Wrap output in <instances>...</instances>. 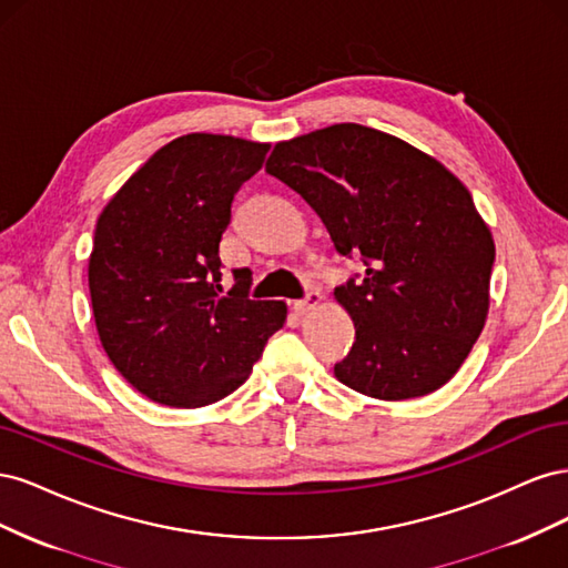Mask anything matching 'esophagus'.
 Listing matches in <instances>:
<instances>
[{"label": "esophagus", "instance_id": "esophagus-1", "mask_svg": "<svg viewBox=\"0 0 568 568\" xmlns=\"http://www.w3.org/2000/svg\"><path fill=\"white\" fill-rule=\"evenodd\" d=\"M320 305H322L320 291H311V294H307V298H305V301H296V303H294V311H296L298 315H307V313L317 311Z\"/></svg>", "mask_w": 568, "mask_h": 568}]
</instances>
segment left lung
Segmentation results:
<instances>
[{"instance_id":"left-lung-1","label":"left lung","mask_w":568,"mask_h":568,"mask_svg":"<svg viewBox=\"0 0 568 568\" xmlns=\"http://www.w3.org/2000/svg\"><path fill=\"white\" fill-rule=\"evenodd\" d=\"M270 175L305 199L365 280L334 291L355 324L336 379L376 400L448 384L488 320L495 242L469 189L400 136L338 123L277 142Z\"/></svg>"}]
</instances>
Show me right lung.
<instances>
[{
    "label": "right lung",
    "mask_w": 568,
    "mask_h": 568,
    "mask_svg": "<svg viewBox=\"0 0 568 568\" xmlns=\"http://www.w3.org/2000/svg\"><path fill=\"white\" fill-rule=\"evenodd\" d=\"M270 144L192 132L161 146L104 205L88 263L101 346L125 382L168 407H205L242 386L284 301H251V272L220 296L232 199Z\"/></svg>",
    "instance_id": "right-lung-1"
}]
</instances>
